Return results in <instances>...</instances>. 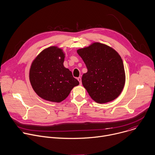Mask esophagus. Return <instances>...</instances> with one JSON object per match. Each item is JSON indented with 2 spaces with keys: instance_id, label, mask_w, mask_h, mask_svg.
Returning <instances> with one entry per match:
<instances>
[{
  "instance_id": "34e87169",
  "label": "esophagus",
  "mask_w": 155,
  "mask_h": 155,
  "mask_svg": "<svg viewBox=\"0 0 155 155\" xmlns=\"http://www.w3.org/2000/svg\"><path fill=\"white\" fill-rule=\"evenodd\" d=\"M77 80H78V81L80 82V84H82V83H81V77H78V78H77Z\"/></svg>"
}]
</instances>
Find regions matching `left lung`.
<instances>
[{
	"instance_id": "left-lung-1",
	"label": "left lung",
	"mask_w": 155,
	"mask_h": 155,
	"mask_svg": "<svg viewBox=\"0 0 155 155\" xmlns=\"http://www.w3.org/2000/svg\"><path fill=\"white\" fill-rule=\"evenodd\" d=\"M77 52L87 69L82 76V84L91 98L98 104H106L117 98L125 83L124 66L117 51L95 42Z\"/></svg>"
}]
</instances>
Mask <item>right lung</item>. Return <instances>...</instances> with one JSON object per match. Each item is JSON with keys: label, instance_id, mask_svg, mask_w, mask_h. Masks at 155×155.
<instances>
[{"label": "right lung", "instance_id": "obj_1", "mask_svg": "<svg viewBox=\"0 0 155 155\" xmlns=\"http://www.w3.org/2000/svg\"><path fill=\"white\" fill-rule=\"evenodd\" d=\"M65 55L61 48L50 46L41 51L31 63L30 84L36 94L47 101H63L79 84L71 71L64 66Z\"/></svg>", "mask_w": 155, "mask_h": 155}]
</instances>
